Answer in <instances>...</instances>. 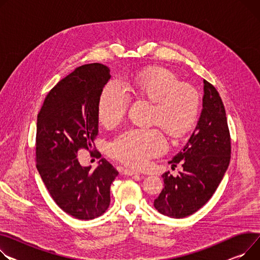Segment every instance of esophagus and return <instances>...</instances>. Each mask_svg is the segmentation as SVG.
<instances>
[{
	"label": "esophagus",
	"instance_id": "esophagus-1",
	"mask_svg": "<svg viewBox=\"0 0 260 260\" xmlns=\"http://www.w3.org/2000/svg\"><path fill=\"white\" fill-rule=\"evenodd\" d=\"M124 175H126V176H138V172H136L134 170H131V169H125Z\"/></svg>",
	"mask_w": 260,
	"mask_h": 260
}]
</instances>
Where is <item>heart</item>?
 I'll return each mask as SVG.
<instances>
[{
    "mask_svg": "<svg viewBox=\"0 0 260 260\" xmlns=\"http://www.w3.org/2000/svg\"><path fill=\"white\" fill-rule=\"evenodd\" d=\"M124 89L111 80L102 89L97 105L100 122L111 126L124 117L129 97L152 102L151 122L162 126L171 137L180 138L196 124L200 113V96L191 86L163 68H148L125 76ZM167 147L166 138L158 127L127 128L109 144V152L120 162L135 168L144 167L148 160Z\"/></svg>",
    "mask_w": 260,
    "mask_h": 260,
    "instance_id": "heart-1",
    "label": "heart"
}]
</instances>
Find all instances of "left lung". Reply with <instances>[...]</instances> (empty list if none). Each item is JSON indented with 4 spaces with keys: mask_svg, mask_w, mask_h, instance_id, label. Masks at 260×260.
Returning a JSON list of instances; mask_svg holds the SVG:
<instances>
[{
    "mask_svg": "<svg viewBox=\"0 0 260 260\" xmlns=\"http://www.w3.org/2000/svg\"><path fill=\"white\" fill-rule=\"evenodd\" d=\"M231 154L230 133L221 98L204 80L203 110L186 145L169 161L181 164L180 175L162 176L164 188L153 206L161 214L182 218L197 212L210 200L223 178Z\"/></svg>",
    "mask_w": 260,
    "mask_h": 260,
    "instance_id": "left-lung-1",
    "label": "left lung"
}]
</instances>
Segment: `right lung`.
<instances>
[{
	"label": "right lung",
	"instance_id": "right-lung-1",
	"mask_svg": "<svg viewBox=\"0 0 260 260\" xmlns=\"http://www.w3.org/2000/svg\"><path fill=\"white\" fill-rule=\"evenodd\" d=\"M110 69L83 64L61 79L45 98L37 123V167L52 199L66 213L89 220L109 208L118 171L106 159L95 170L80 165L77 151L91 149L98 134V98Z\"/></svg>",
	"mask_w": 260,
	"mask_h": 260
}]
</instances>
